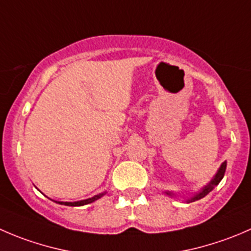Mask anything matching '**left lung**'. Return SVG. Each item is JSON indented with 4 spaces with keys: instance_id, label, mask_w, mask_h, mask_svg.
Returning <instances> with one entry per match:
<instances>
[{
    "instance_id": "8db88e82",
    "label": "left lung",
    "mask_w": 251,
    "mask_h": 251,
    "mask_svg": "<svg viewBox=\"0 0 251 251\" xmlns=\"http://www.w3.org/2000/svg\"><path fill=\"white\" fill-rule=\"evenodd\" d=\"M226 168H227V162H223L222 164H221V167H220V169H218V172L216 173V175H215V176H213V179L211 180V181L208 182V184L206 185L205 187H202V190H201L200 193H198V194H196V195H194L193 198H190V199H189V200H186L187 202H194V201H196V200H200V199L205 198V196L207 195V194L210 193V191H212L213 189H215V186H217V185L220 184L221 180L223 179V176H225ZM165 194H167V195H169V196L174 195V194L170 193V191H165Z\"/></svg>"
}]
</instances>
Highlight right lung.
Returning a JSON list of instances; mask_svg holds the SVG:
<instances>
[{
    "label": "right lung",
    "mask_w": 251,
    "mask_h": 251,
    "mask_svg": "<svg viewBox=\"0 0 251 251\" xmlns=\"http://www.w3.org/2000/svg\"><path fill=\"white\" fill-rule=\"evenodd\" d=\"M104 195H105V193H101V194H99V195L93 196V198H91V199H87V200L76 201V202H61V201H55V202L60 203V205H65V206H83V205H88V203L94 202V201H97L98 199H100L101 196H104Z\"/></svg>",
    "instance_id": "1"
}]
</instances>
